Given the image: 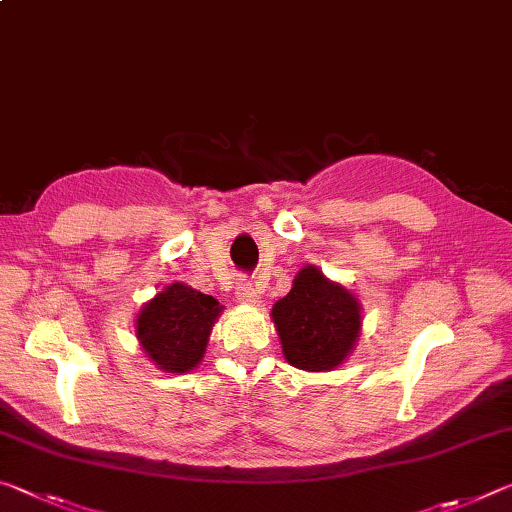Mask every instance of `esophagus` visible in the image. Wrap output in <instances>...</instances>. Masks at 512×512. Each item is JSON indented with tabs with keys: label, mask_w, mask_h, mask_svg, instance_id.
I'll return each mask as SVG.
<instances>
[{
	"label": "esophagus",
	"mask_w": 512,
	"mask_h": 512,
	"mask_svg": "<svg viewBox=\"0 0 512 512\" xmlns=\"http://www.w3.org/2000/svg\"><path fill=\"white\" fill-rule=\"evenodd\" d=\"M237 300L250 302V305H255V302H259L257 291L253 289V284H250L248 280H239L237 282Z\"/></svg>",
	"instance_id": "esophagus-1"
}]
</instances>
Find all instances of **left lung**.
Segmentation results:
<instances>
[{"mask_svg": "<svg viewBox=\"0 0 512 512\" xmlns=\"http://www.w3.org/2000/svg\"><path fill=\"white\" fill-rule=\"evenodd\" d=\"M284 357L300 370H332L348 357L361 327L359 300L329 282L316 266H305L287 296L273 305Z\"/></svg>", "mask_w": 512, "mask_h": 512, "instance_id": "1", "label": "left lung"}]
</instances>
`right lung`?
Listing matches in <instances>:
<instances>
[{"instance_id": "right-lung-1", "label": "right lung", "mask_w": 512, "mask_h": 512, "mask_svg": "<svg viewBox=\"0 0 512 512\" xmlns=\"http://www.w3.org/2000/svg\"><path fill=\"white\" fill-rule=\"evenodd\" d=\"M219 302L185 284H169L137 316V339L164 372H187L203 359Z\"/></svg>"}]
</instances>
